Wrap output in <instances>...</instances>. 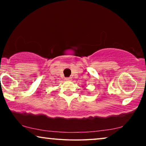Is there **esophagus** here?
Here are the masks:
<instances>
[{
  "label": "esophagus",
  "mask_w": 146,
  "mask_h": 146,
  "mask_svg": "<svg viewBox=\"0 0 146 146\" xmlns=\"http://www.w3.org/2000/svg\"><path fill=\"white\" fill-rule=\"evenodd\" d=\"M71 78H66V80H70Z\"/></svg>",
  "instance_id": "34e87169"
}]
</instances>
